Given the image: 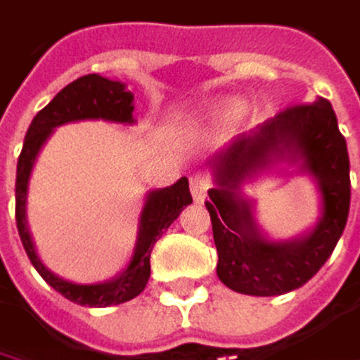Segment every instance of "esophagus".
Returning a JSON list of instances; mask_svg holds the SVG:
<instances>
[{
  "mask_svg": "<svg viewBox=\"0 0 360 360\" xmlns=\"http://www.w3.org/2000/svg\"><path fill=\"white\" fill-rule=\"evenodd\" d=\"M211 188V179L207 172H196L190 176V190H192V196L196 202H202L205 196H207V190Z\"/></svg>",
  "mask_w": 360,
  "mask_h": 360,
  "instance_id": "1",
  "label": "esophagus"
}]
</instances>
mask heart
<instances>
[{
    "label": "heart",
    "mask_w": 360,
    "mask_h": 360,
    "mask_svg": "<svg viewBox=\"0 0 360 360\" xmlns=\"http://www.w3.org/2000/svg\"><path fill=\"white\" fill-rule=\"evenodd\" d=\"M243 109H245V101L243 98H228V101L215 103L211 107V117L215 122H228V120L236 117Z\"/></svg>",
    "instance_id": "heart-1"
}]
</instances>
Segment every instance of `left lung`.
<instances>
[{"mask_svg": "<svg viewBox=\"0 0 360 360\" xmlns=\"http://www.w3.org/2000/svg\"><path fill=\"white\" fill-rule=\"evenodd\" d=\"M300 162L319 184L323 217L302 239L274 243L259 234L240 184L274 161ZM217 188L205 202L217 247V276L236 293L283 295L306 285L331 257L350 211L346 139L327 98L291 105L211 160Z\"/></svg>", "mask_w": 360, "mask_h": 360, "instance_id": "1", "label": "left lung"}]
</instances>
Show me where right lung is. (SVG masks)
Listing matches in <instances>:
<instances>
[{
    "label": "right lung",
    "mask_w": 360,
    "mask_h": 360,
    "mask_svg": "<svg viewBox=\"0 0 360 360\" xmlns=\"http://www.w3.org/2000/svg\"><path fill=\"white\" fill-rule=\"evenodd\" d=\"M132 94L126 90L122 82H113L107 77H101L98 73H90L84 77H77L69 86H65L31 122L22 151L18 155L16 166V228L18 236L22 240V247L33 264V268L39 272V276L56 289L60 295L71 300L79 306L90 308H105V306H117L132 297H136L147 281H149V257L155 240L170 228V224L179 217L184 207L192 205L190 184L188 176H181L174 186L164 190H153L145 198V207L141 211L139 219V238L132 253V259L128 268L98 285H77L69 283L65 278H58L52 274L37 257L29 228H27V188H29V176L35 164V158L46 143V139L52 134V130L67 122L77 120H107L117 124H132Z\"/></svg>",
    "instance_id": "obj_1"
}]
</instances>
